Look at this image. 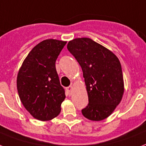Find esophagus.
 Instances as JSON below:
<instances>
[{
  "mask_svg": "<svg viewBox=\"0 0 146 146\" xmlns=\"http://www.w3.org/2000/svg\"><path fill=\"white\" fill-rule=\"evenodd\" d=\"M72 89H73V86H72V85H70V86L67 88V91L69 92V93H70V92H72Z\"/></svg>",
  "mask_w": 146,
  "mask_h": 146,
  "instance_id": "34e87169",
  "label": "esophagus"
}]
</instances>
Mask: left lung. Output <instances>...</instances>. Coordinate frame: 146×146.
Returning <instances> with one entry per match:
<instances>
[{"mask_svg":"<svg viewBox=\"0 0 146 146\" xmlns=\"http://www.w3.org/2000/svg\"><path fill=\"white\" fill-rule=\"evenodd\" d=\"M67 49L81 66L85 78L88 104L82 113L89 120H104L112 114L124 94L120 61L111 51L86 37L70 41Z\"/></svg>","mask_w":146,"mask_h":146,"instance_id":"8db88e82","label":"left lung"}]
</instances>
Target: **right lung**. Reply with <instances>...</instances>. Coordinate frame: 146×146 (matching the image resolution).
Wrapping results in <instances>:
<instances>
[{
	"instance_id": "obj_1",
	"label": "right lung",
	"mask_w": 146,
	"mask_h": 146,
	"mask_svg": "<svg viewBox=\"0 0 146 146\" xmlns=\"http://www.w3.org/2000/svg\"><path fill=\"white\" fill-rule=\"evenodd\" d=\"M66 43L53 39L40 42L26 57L18 73L20 100L38 120H51L61 112L65 91L60 84L55 61Z\"/></svg>"
}]
</instances>
